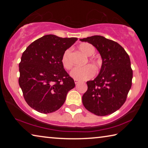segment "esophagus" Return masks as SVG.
Returning a JSON list of instances; mask_svg holds the SVG:
<instances>
[{
	"label": "esophagus",
	"mask_w": 148,
	"mask_h": 148,
	"mask_svg": "<svg viewBox=\"0 0 148 148\" xmlns=\"http://www.w3.org/2000/svg\"><path fill=\"white\" fill-rule=\"evenodd\" d=\"M74 82H75V84H76V85H77V84H78L79 83V81H78V80H76V79H74Z\"/></svg>",
	"instance_id": "1"
}]
</instances>
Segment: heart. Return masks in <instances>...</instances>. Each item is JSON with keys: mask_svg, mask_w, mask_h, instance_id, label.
Listing matches in <instances>:
<instances>
[{"mask_svg": "<svg viewBox=\"0 0 148 148\" xmlns=\"http://www.w3.org/2000/svg\"><path fill=\"white\" fill-rule=\"evenodd\" d=\"M79 49L85 56L91 57L95 53V47L89 43H82L79 46ZM71 50L66 49L64 52L62 57V64L64 68L66 70H71L72 67V62L71 59ZM90 65L82 67V68H75L71 72V76L74 79L78 81L87 80L94 76L95 71H98L100 67V62L96 59H89Z\"/></svg>", "mask_w": 148, "mask_h": 148, "instance_id": "heart-1", "label": "heart"}]
</instances>
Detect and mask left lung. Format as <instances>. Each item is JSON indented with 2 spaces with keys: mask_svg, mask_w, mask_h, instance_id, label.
<instances>
[{
  "mask_svg": "<svg viewBox=\"0 0 148 148\" xmlns=\"http://www.w3.org/2000/svg\"><path fill=\"white\" fill-rule=\"evenodd\" d=\"M79 40L96 47L102 59L98 76L87 82L88 88L82 97L84 106L99 116L114 113L125 103L132 86V70L129 55L116 42L99 35Z\"/></svg>",
  "mask_w": 148,
  "mask_h": 148,
  "instance_id": "8db88e82",
  "label": "left lung"
}]
</instances>
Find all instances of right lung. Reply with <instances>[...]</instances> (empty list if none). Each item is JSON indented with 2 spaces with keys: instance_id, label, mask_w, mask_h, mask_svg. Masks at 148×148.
Masks as SVG:
<instances>
[{
  "instance_id": "add662e5",
  "label": "right lung",
  "mask_w": 148,
  "mask_h": 148,
  "mask_svg": "<svg viewBox=\"0 0 148 148\" xmlns=\"http://www.w3.org/2000/svg\"><path fill=\"white\" fill-rule=\"evenodd\" d=\"M77 40L45 35L30 44L22 54L19 84L32 108L48 114L64 104L75 83L62 66V57Z\"/></svg>"
}]
</instances>
